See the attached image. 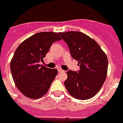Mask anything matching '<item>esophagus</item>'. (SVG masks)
<instances>
[{"label":"esophagus","instance_id":"esophagus-1","mask_svg":"<svg viewBox=\"0 0 123 123\" xmlns=\"http://www.w3.org/2000/svg\"><path fill=\"white\" fill-rule=\"evenodd\" d=\"M57 71H58V72H59V73H60V72H63V71H64L63 69H62L61 68L57 69Z\"/></svg>","mask_w":123,"mask_h":123}]
</instances>
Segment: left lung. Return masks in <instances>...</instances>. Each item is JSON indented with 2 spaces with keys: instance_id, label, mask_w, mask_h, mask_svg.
<instances>
[{
  "instance_id": "8db88e82",
  "label": "left lung",
  "mask_w": 123,
  "mask_h": 123,
  "mask_svg": "<svg viewBox=\"0 0 123 123\" xmlns=\"http://www.w3.org/2000/svg\"><path fill=\"white\" fill-rule=\"evenodd\" d=\"M58 34L68 44L71 57L78 61L80 68L77 71H67L65 87L75 99H90L99 92L106 80L107 57L95 41L82 32Z\"/></svg>"
}]
</instances>
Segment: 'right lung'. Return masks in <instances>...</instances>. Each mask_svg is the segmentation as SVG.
Wrapping results in <instances>:
<instances>
[{"label": "right lung", "mask_w": 123, "mask_h": 123, "mask_svg": "<svg viewBox=\"0 0 123 123\" xmlns=\"http://www.w3.org/2000/svg\"><path fill=\"white\" fill-rule=\"evenodd\" d=\"M61 40L57 33H36L22 42L10 62V70L16 86L30 99H39L48 92L57 75L56 69L40 64L55 41Z\"/></svg>", "instance_id": "add662e5"}]
</instances>
